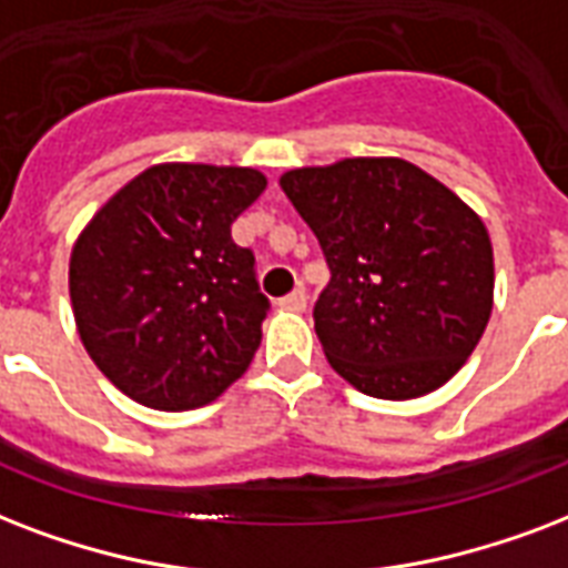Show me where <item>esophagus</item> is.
Segmentation results:
<instances>
[{
	"label": "esophagus",
	"mask_w": 568,
	"mask_h": 568,
	"mask_svg": "<svg viewBox=\"0 0 568 568\" xmlns=\"http://www.w3.org/2000/svg\"><path fill=\"white\" fill-rule=\"evenodd\" d=\"M278 305L284 307V311H305L307 307V293L302 287H296L293 293H287L284 298H278Z\"/></svg>",
	"instance_id": "obj_1"
}]
</instances>
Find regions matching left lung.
Masks as SVG:
<instances>
[{
	"instance_id": "8db88e82",
	"label": "left lung",
	"mask_w": 568,
	"mask_h": 568,
	"mask_svg": "<svg viewBox=\"0 0 568 568\" xmlns=\"http://www.w3.org/2000/svg\"><path fill=\"white\" fill-rule=\"evenodd\" d=\"M332 270L314 328L334 371L379 399L453 379L495 302L486 224L463 197L397 156H353L281 174Z\"/></svg>"
}]
</instances>
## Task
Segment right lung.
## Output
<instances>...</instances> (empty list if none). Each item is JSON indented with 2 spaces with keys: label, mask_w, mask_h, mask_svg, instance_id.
<instances>
[{
  "label": "right lung",
  "mask_w": 568,
  "mask_h": 568,
  "mask_svg": "<svg viewBox=\"0 0 568 568\" xmlns=\"http://www.w3.org/2000/svg\"><path fill=\"white\" fill-rule=\"evenodd\" d=\"M263 189L257 169L162 162L82 227L70 252L77 332L130 399L186 412L248 371L270 302L231 224Z\"/></svg>",
  "instance_id": "obj_1"
}]
</instances>
